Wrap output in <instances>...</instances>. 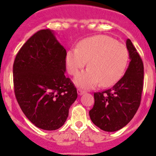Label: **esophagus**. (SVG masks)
I'll list each match as a JSON object with an SVG mask.
<instances>
[{
  "mask_svg": "<svg viewBox=\"0 0 156 156\" xmlns=\"http://www.w3.org/2000/svg\"><path fill=\"white\" fill-rule=\"evenodd\" d=\"M77 93H78V94L79 95H82L85 93V91L84 90H80V89H78V90H77Z\"/></svg>",
  "mask_w": 156,
  "mask_h": 156,
  "instance_id": "esophagus-1",
  "label": "esophagus"
}]
</instances>
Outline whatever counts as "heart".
<instances>
[{"mask_svg": "<svg viewBox=\"0 0 156 156\" xmlns=\"http://www.w3.org/2000/svg\"><path fill=\"white\" fill-rule=\"evenodd\" d=\"M129 59L124 44L105 35H98L83 40L76 48L69 49L66 56L69 73L76 75L88 62L89 68L76 76L74 83L84 89L94 87L101 83L109 87L119 80Z\"/></svg>", "mask_w": 156, "mask_h": 156, "instance_id": "b5f03b06", "label": "heart"}]
</instances>
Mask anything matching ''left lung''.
Segmentation results:
<instances>
[{
	"instance_id": "1",
	"label": "left lung",
	"mask_w": 156,
	"mask_h": 156,
	"mask_svg": "<svg viewBox=\"0 0 156 156\" xmlns=\"http://www.w3.org/2000/svg\"><path fill=\"white\" fill-rule=\"evenodd\" d=\"M126 45L130 59L126 73L112 87L94 93V105L89 112L94 124L107 132L124 127L140 106L144 65L130 40H126Z\"/></svg>"
}]
</instances>
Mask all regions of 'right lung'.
Listing matches in <instances>:
<instances>
[{
  "instance_id": "obj_1",
  "label": "right lung",
  "mask_w": 156,
  "mask_h": 156,
  "mask_svg": "<svg viewBox=\"0 0 156 156\" xmlns=\"http://www.w3.org/2000/svg\"><path fill=\"white\" fill-rule=\"evenodd\" d=\"M66 50L49 29L37 32L19 51L13 65L15 94L37 127L55 130L64 125L76 88L65 76Z\"/></svg>"
}]
</instances>
